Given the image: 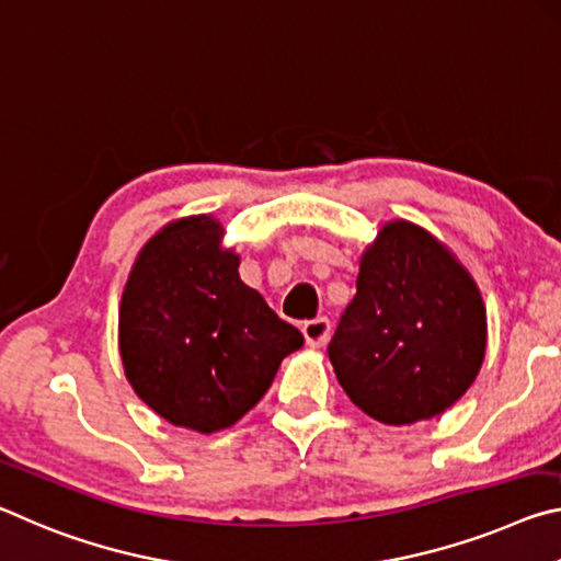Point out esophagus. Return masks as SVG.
Wrapping results in <instances>:
<instances>
[{"instance_id":"esophagus-1","label":"esophagus","mask_w":561,"mask_h":561,"mask_svg":"<svg viewBox=\"0 0 561 561\" xmlns=\"http://www.w3.org/2000/svg\"><path fill=\"white\" fill-rule=\"evenodd\" d=\"M330 333H333V325H330L328 318H316L302 323V335H306V343L310 347L325 345L330 341Z\"/></svg>"}]
</instances>
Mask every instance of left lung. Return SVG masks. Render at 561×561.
Returning <instances> with one entry per match:
<instances>
[{
	"label": "left lung",
	"instance_id": "left-lung-1",
	"mask_svg": "<svg viewBox=\"0 0 561 561\" xmlns=\"http://www.w3.org/2000/svg\"><path fill=\"white\" fill-rule=\"evenodd\" d=\"M355 288L328 345L347 398L385 425L453 408L488 345L484 302L465 265L425 228L392 220L365 248Z\"/></svg>",
	"mask_w": 561,
	"mask_h": 561
}]
</instances>
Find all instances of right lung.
Listing matches in <instances>:
<instances>
[{
	"label": "right lung",
	"instance_id": "right-lung-1",
	"mask_svg": "<svg viewBox=\"0 0 561 561\" xmlns=\"http://www.w3.org/2000/svg\"><path fill=\"white\" fill-rule=\"evenodd\" d=\"M210 216L163 226L141 248L118 308V351L134 392L201 435L259 405L302 335L238 275Z\"/></svg>",
	"mask_w": 561,
	"mask_h": 561
}]
</instances>
